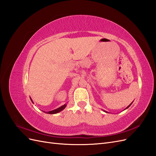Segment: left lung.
Returning <instances> with one entry per match:
<instances>
[{"label":"left lung","instance_id":"obj_1","mask_svg":"<svg viewBox=\"0 0 156 156\" xmlns=\"http://www.w3.org/2000/svg\"><path fill=\"white\" fill-rule=\"evenodd\" d=\"M132 103H133V102H132ZM132 103H130V105H129L128 106H127V107H126V108H125V109H127V108H129V106H130V105H131L132 104ZM125 109H124V110H125ZM105 111V112H107V111Z\"/></svg>","mask_w":156,"mask_h":156}]
</instances>
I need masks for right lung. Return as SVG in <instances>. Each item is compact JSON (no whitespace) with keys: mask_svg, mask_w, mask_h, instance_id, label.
<instances>
[{"mask_svg":"<svg viewBox=\"0 0 156 156\" xmlns=\"http://www.w3.org/2000/svg\"><path fill=\"white\" fill-rule=\"evenodd\" d=\"M30 100H31V101L33 103V101H32V99L30 98ZM66 104H64V105H62V106H60V107H58V108H56V109H55V110H53V111H48V112H45V111H44V112H45V113H47V114H56V113H58V112H60V111H62V110H64V108H66Z\"/></svg>","mask_w":156,"mask_h":156,"instance_id":"1","label":"right lung"}]
</instances>
